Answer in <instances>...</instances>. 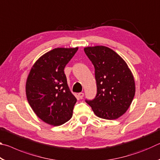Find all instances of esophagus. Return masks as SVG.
Wrapping results in <instances>:
<instances>
[{
	"label": "esophagus",
	"mask_w": 160,
	"mask_h": 160,
	"mask_svg": "<svg viewBox=\"0 0 160 160\" xmlns=\"http://www.w3.org/2000/svg\"><path fill=\"white\" fill-rule=\"evenodd\" d=\"M78 97H80V99H82L83 97H84V93L82 92H80L79 94H78Z\"/></svg>",
	"instance_id": "esophagus-1"
}]
</instances>
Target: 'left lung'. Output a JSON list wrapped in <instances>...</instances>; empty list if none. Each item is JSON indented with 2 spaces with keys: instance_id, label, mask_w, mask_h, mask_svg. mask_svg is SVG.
<instances>
[{
  "instance_id": "obj_1",
  "label": "left lung",
  "mask_w": 160,
  "mask_h": 160,
  "mask_svg": "<svg viewBox=\"0 0 160 160\" xmlns=\"http://www.w3.org/2000/svg\"><path fill=\"white\" fill-rule=\"evenodd\" d=\"M84 51L95 69L97 92L86 100L95 115L113 120L126 112L135 93L133 75L126 61L104 46L88 47Z\"/></svg>"
}]
</instances>
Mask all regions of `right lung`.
Instances as JSON below:
<instances>
[{"label": "right lung", "instance_id": "right-lung-1", "mask_svg": "<svg viewBox=\"0 0 160 160\" xmlns=\"http://www.w3.org/2000/svg\"><path fill=\"white\" fill-rule=\"evenodd\" d=\"M78 47L56 48L32 66L26 82V95L38 117L54 126L71 118L77 99L67 83L64 68Z\"/></svg>", "mask_w": 160, "mask_h": 160}]
</instances>
